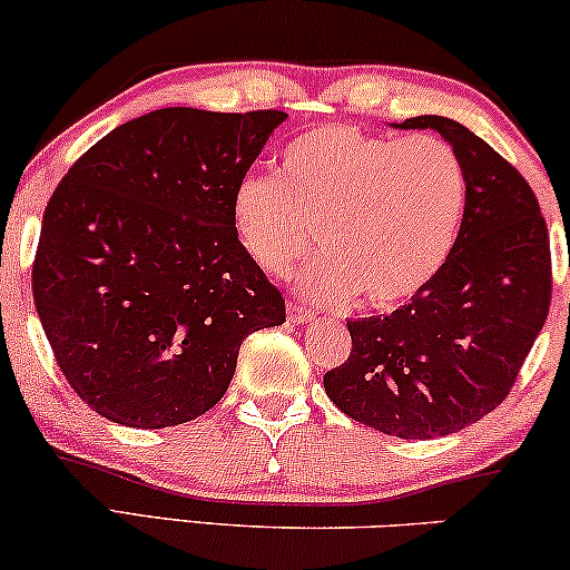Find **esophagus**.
Segmentation results:
<instances>
[{
	"instance_id": "1",
	"label": "esophagus",
	"mask_w": 570,
	"mask_h": 570,
	"mask_svg": "<svg viewBox=\"0 0 570 570\" xmlns=\"http://www.w3.org/2000/svg\"><path fill=\"white\" fill-rule=\"evenodd\" d=\"M287 318H291L293 324L311 322V318H314V311H311L308 306H303V303L291 301V303H287Z\"/></svg>"
}]
</instances>
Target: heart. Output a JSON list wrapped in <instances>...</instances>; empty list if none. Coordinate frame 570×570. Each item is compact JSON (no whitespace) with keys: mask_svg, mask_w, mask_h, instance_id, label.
I'll return each mask as SVG.
<instances>
[{"mask_svg":"<svg viewBox=\"0 0 570 570\" xmlns=\"http://www.w3.org/2000/svg\"><path fill=\"white\" fill-rule=\"evenodd\" d=\"M464 199V168L443 139L322 124L287 142L279 178H240L230 225L248 259L275 277L314 254L322 228L326 256L301 277V291L324 303L361 295L392 308L439 275Z\"/></svg>","mask_w":570,"mask_h":570,"instance_id":"b5f03b06","label":"heart"}]
</instances>
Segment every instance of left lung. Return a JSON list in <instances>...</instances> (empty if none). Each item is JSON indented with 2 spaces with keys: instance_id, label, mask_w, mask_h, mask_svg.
I'll return each instance as SVG.
<instances>
[{
  "instance_id": "8db88e82",
  "label": "left lung",
  "mask_w": 570,
  "mask_h": 570,
  "mask_svg": "<svg viewBox=\"0 0 570 570\" xmlns=\"http://www.w3.org/2000/svg\"><path fill=\"white\" fill-rule=\"evenodd\" d=\"M433 129L464 168L454 248L423 291L386 316L347 322L353 350L324 373L326 396L396 439H435L478 423L509 396L552 298L548 223L527 178L446 116Z\"/></svg>"
}]
</instances>
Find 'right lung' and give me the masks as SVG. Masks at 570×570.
Instances as JSON below:
<instances>
[{"label": "right lung", "mask_w": 570, "mask_h": 570, "mask_svg": "<svg viewBox=\"0 0 570 570\" xmlns=\"http://www.w3.org/2000/svg\"><path fill=\"white\" fill-rule=\"evenodd\" d=\"M285 119L160 108L98 139L51 194L33 301L98 415L129 428L205 415L240 342L285 322L283 293L230 225L233 189Z\"/></svg>", "instance_id": "1"}]
</instances>
